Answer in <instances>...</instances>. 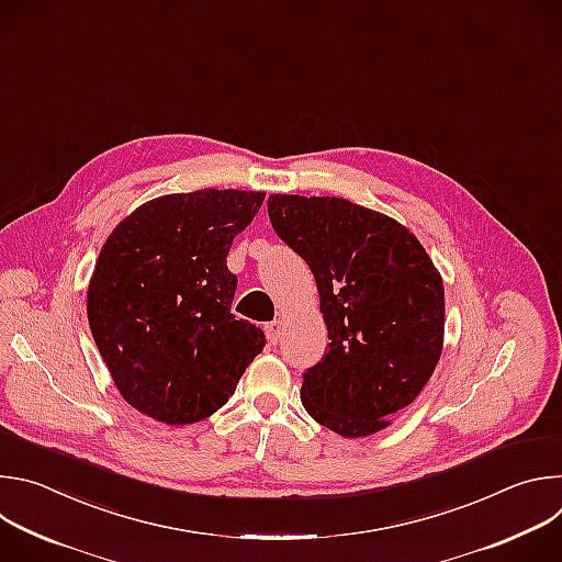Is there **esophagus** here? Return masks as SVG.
<instances>
[{
  "mask_svg": "<svg viewBox=\"0 0 562 562\" xmlns=\"http://www.w3.org/2000/svg\"><path fill=\"white\" fill-rule=\"evenodd\" d=\"M265 331H267V338L271 345H278L280 340V331H282V319H273V323L265 325Z\"/></svg>",
  "mask_w": 562,
  "mask_h": 562,
  "instance_id": "1",
  "label": "esophagus"
}]
</instances>
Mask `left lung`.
Here are the masks:
<instances>
[{
	"mask_svg": "<svg viewBox=\"0 0 562 562\" xmlns=\"http://www.w3.org/2000/svg\"><path fill=\"white\" fill-rule=\"evenodd\" d=\"M278 237L311 269L329 349L302 373V405L323 427L362 438L389 427L431 378L445 289L409 228L342 198L271 195Z\"/></svg>",
	"mask_w": 562,
	"mask_h": 562,
	"instance_id": "obj_1",
	"label": "left lung"
}]
</instances>
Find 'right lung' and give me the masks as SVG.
I'll return each instance as SVG.
<instances>
[{"instance_id": "add662e5", "label": "right lung", "mask_w": 562, "mask_h": 562, "mask_svg": "<svg viewBox=\"0 0 562 562\" xmlns=\"http://www.w3.org/2000/svg\"><path fill=\"white\" fill-rule=\"evenodd\" d=\"M265 193L206 189L150 200L109 235L89 284L93 340L126 403L193 425L228 403L267 338L235 319L233 239Z\"/></svg>"}]
</instances>
